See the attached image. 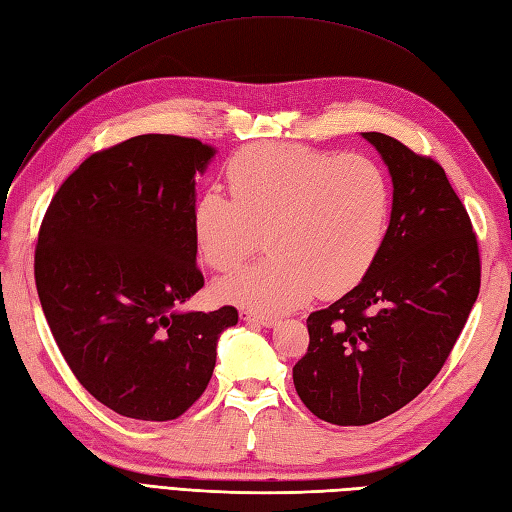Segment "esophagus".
I'll return each mask as SVG.
<instances>
[{
  "mask_svg": "<svg viewBox=\"0 0 512 512\" xmlns=\"http://www.w3.org/2000/svg\"><path fill=\"white\" fill-rule=\"evenodd\" d=\"M240 320H242V322H248V324L266 326V329H272V326H277V320L264 318V316H257V313H253V311H246V309H242V311H240Z\"/></svg>",
  "mask_w": 512,
  "mask_h": 512,
  "instance_id": "esophagus-1",
  "label": "esophagus"
}]
</instances>
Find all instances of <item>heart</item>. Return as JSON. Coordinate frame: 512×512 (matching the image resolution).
Returning <instances> with one entry per match:
<instances>
[{
  "mask_svg": "<svg viewBox=\"0 0 512 512\" xmlns=\"http://www.w3.org/2000/svg\"><path fill=\"white\" fill-rule=\"evenodd\" d=\"M227 181L231 196L207 190L194 205L196 251L218 272L242 266L261 235L270 255L220 279L214 294L222 303L281 316L316 294H346L381 253L391 181L368 155L248 144L229 160Z\"/></svg>",
  "mask_w": 512,
  "mask_h": 512,
  "instance_id": "obj_1",
  "label": "heart"
}]
</instances>
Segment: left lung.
I'll return each instance as SVG.
<instances>
[{
	"instance_id": "obj_1",
	"label": "left lung",
	"mask_w": 512,
	"mask_h": 512,
	"mask_svg": "<svg viewBox=\"0 0 512 512\" xmlns=\"http://www.w3.org/2000/svg\"><path fill=\"white\" fill-rule=\"evenodd\" d=\"M393 183L385 242L365 279L307 318L294 365L307 409L365 426L402 409L439 374L480 292L478 240L445 170L400 140L363 131Z\"/></svg>"
}]
</instances>
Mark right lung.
<instances>
[{"instance_id": "add662e5", "label": "right lung", "mask_w": 512, "mask_h": 512, "mask_svg": "<svg viewBox=\"0 0 512 512\" xmlns=\"http://www.w3.org/2000/svg\"><path fill=\"white\" fill-rule=\"evenodd\" d=\"M216 149L144 134L93 153L51 199L34 279L71 372L108 409L168 422L203 396L235 307L179 311L203 287L194 177Z\"/></svg>"}]
</instances>
